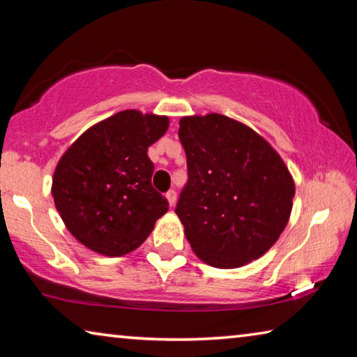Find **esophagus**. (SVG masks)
Returning <instances> with one entry per match:
<instances>
[{
  "label": "esophagus",
  "mask_w": 357,
  "mask_h": 357,
  "mask_svg": "<svg viewBox=\"0 0 357 357\" xmlns=\"http://www.w3.org/2000/svg\"><path fill=\"white\" fill-rule=\"evenodd\" d=\"M165 197H167L168 204H170V206H174V204H176V192H174L173 189L168 190V192L165 193Z\"/></svg>",
  "instance_id": "obj_1"
}]
</instances>
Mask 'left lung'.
Instances as JSON below:
<instances>
[{"mask_svg":"<svg viewBox=\"0 0 357 357\" xmlns=\"http://www.w3.org/2000/svg\"><path fill=\"white\" fill-rule=\"evenodd\" d=\"M187 184L174 213L193 252L214 268L264 255L287 227L294 183L273 146L219 113L179 121Z\"/></svg>","mask_w":357,"mask_h":357,"instance_id":"8db88e82","label":"left lung"}]
</instances>
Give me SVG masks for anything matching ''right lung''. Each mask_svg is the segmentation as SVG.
I'll return each mask as SVG.
<instances>
[{
    "label": "right lung",
    "mask_w": 357,
    "mask_h": 357,
    "mask_svg": "<svg viewBox=\"0 0 357 357\" xmlns=\"http://www.w3.org/2000/svg\"><path fill=\"white\" fill-rule=\"evenodd\" d=\"M167 116L124 110L89 128L58 162L52 195L72 236L102 255L121 257L153 231L168 202L151 178L148 148Z\"/></svg>",
    "instance_id": "1"
}]
</instances>
